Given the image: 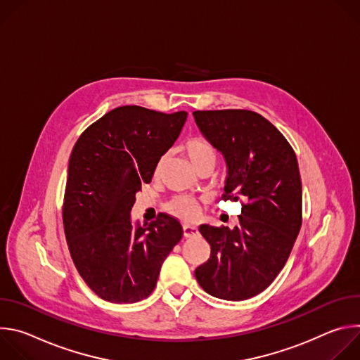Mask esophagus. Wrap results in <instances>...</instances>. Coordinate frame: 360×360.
Segmentation results:
<instances>
[{"label":"esophagus","instance_id":"34e87169","mask_svg":"<svg viewBox=\"0 0 360 360\" xmlns=\"http://www.w3.org/2000/svg\"><path fill=\"white\" fill-rule=\"evenodd\" d=\"M198 233H199V231H198L196 226H191V225H185L184 226V236L185 238H193Z\"/></svg>","mask_w":360,"mask_h":360}]
</instances>
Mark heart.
Instances as JSON below:
<instances>
[{
    "label": "heart",
    "mask_w": 360,
    "mask_h": 360,
    "mask_svg": "<svg viewBox=\"0 0 360 360\" xmlns=\"http://www.w3.org/2000/svg\"><path fill=\"white\" fill-rule=\"evenodd\" d=\"M184 152L193 168H198L205 162L217 161L215 148L208 141H205L202 138H191L189 141H186L184 143ZM162 162H164V158L158 162L157 171L161 169ZM167 211L179 219L193 221L198 218L199 207L196 200H193L192 198L175 196L167 203Z\"/></svg>",
    "instance_id": "1"
}]
</instances>
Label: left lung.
<instances>
[{"mask_svg": "<svg viewBox=\"0 0 360 360\" xmlns=\"http://www.w3.org/2000/svg\"><path fill=\"white\" fill-rule=\"evenodd\" d=\"M195 122L226 162L222 199L243 200L239 225H200L210 259L195 269L200 288L245 300L265 290L285 266L302 225V182L286 138L246 110L195 111Z\"/></svg>", "mask_w": 360, "mask_h": 360, "instance_id": "8db88e82", "label": "left lung"}]
</instances>
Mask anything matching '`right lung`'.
I'll return each instance as SVG.
<instances>
[{"label":"right lung","mask_w":360,"mask_h":360,"mask_svg":"<svg viewBox=\"0 0 360 360\" xmlns=\"http://www.w3.org/2000/svg\"><path fill=\"white\" fill-rule=\"evenodd\" d=\"M188 112L118 107L89 125L70 157L64 231L71 258L101 299L135 303L157 286L161 266L182 238V225L160 214L135 225V195L149 184L174 145Z\"/></svg>","instance_id":"1"}]
</instances>
